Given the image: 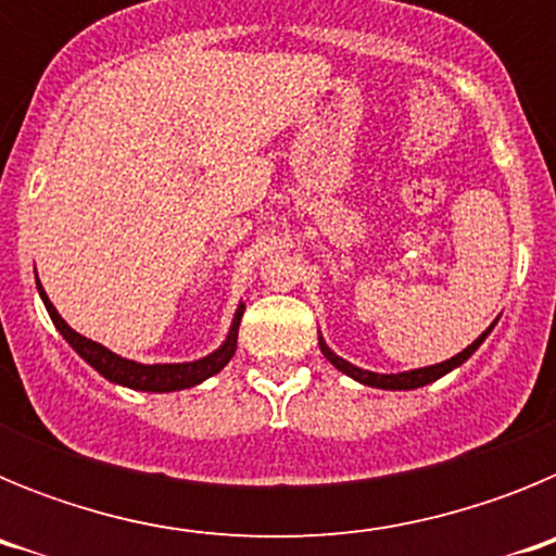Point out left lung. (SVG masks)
Segmentation results:
<instances>
[{"mask_svg": "<svg viewBox=\"0 0 556 556\" xmlns=\"http://www.w3.org/2000/svg\"><path fill=\"white\" fill-rule=\"evenodd\" d=\"M493 326H495V323H493ZM493 326H490L488 331L481 333V337L476 339V342H470V345L465 348V351L456 353V356H451L448 362H440V365H431V367H417V370H406V372H370V370H362V367L351 365V362H345V358H342V356H337V353H333L331 348H328L326 342H323V337H320V351H323V356H326L328 362H331V365L337 367V370H342V372H345V376L356 378L358 384L378 387V390H417V387H426V384H431V381H437V378H443L445 372H451V370H454V367H459L462 362H468V358L473 356L476 351H479L481 342L488 339V333L493 331Z\"/></svg>", "mask_w": 556, "mask_h": 556, "instance_id": "1", "label": "left lung"}]
</instances>
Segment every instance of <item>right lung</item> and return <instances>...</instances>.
<instances>
[{
  "instance_id": "add662e5",
  "label": "right lung",
  "mask_w": 556,
  "mask_h": 556,
  "mask_svg": "<svg viewBox=\"0 0 556 556\" xmlns=\"http://www.w3.org/2000/svg\"><path fill=\"white\" fill-rule=\"evenodd\" d=\"M38 294H41L43 306H47L55 328L63 333V339H66L68 345L80 353V358H86L88 365L94 367L100 376H105L108 381H113V384L130 387V390H141V392L189 390V387L194 384H203L205 378L217 376V372L228 365L230 356L236 353V337H239V323H242V314H244V303H239L223 345H219L214 353H208V356L198 358V362H184V365H141V362H130V358L116 356V353L108 351L105 345H100V342H94V339H86L83 333H77L75 328L68 326L61 314H58V308L52 306V301H49L47 292H43L41 281H38Z\"/></svg>"
}]
</instances>
